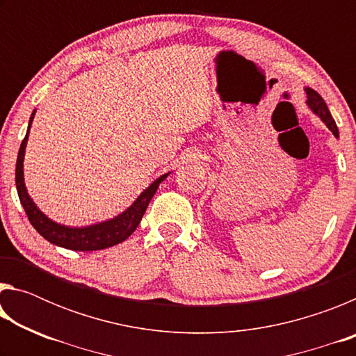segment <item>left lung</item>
Segmentation results:
<instances>
[{"instance_id":"left-lung-1","label":"left lung","mask_w":356,"mask_h":356,"mask_svg":"<svg viewBox=\"0 0 356 356\" xmlns=\"http://www.w3.org/2000/svg\"><path fill=\"white\" fill-rule=\"evenodd\" d=\"M305 91H306V95H308V100H306V105H308V106L311 108L312 113L317 114V116L322 119V122H323L325 125H327V127H328L331 131H333V135H334L336 138H339V130H337V125H336V122H334L333 116H331V113H330V110H328L327 104H325V100L321 97V95H318V92L314 91V89L305 88Z\"/></svg>"}]
</instances>
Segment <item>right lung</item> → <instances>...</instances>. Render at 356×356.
I'll return each instance as SVG.
<instances>
[{"mask_svg":"<svg viewBox=\"0 0 356 356\" xmlns=\"http://www.w3.org/2000/svg\"><path fill=\"white\" fill-rule=\"evenodd\" d=\"M34 114H35V110L33 111L31 118H29L26 136L23 138L22 141L19 156H17V166H15L17 193H19L20 202L23 209H25L29 222H31L35 231H38L45 240H48V242L56 246H63L65 250L97 251V250L110 248V246H114L120 242H124V240H127L131 234L135 232L138 225H140L143 215L146 212L149 202L154 197L159 185L163 182L170 172L163 174V176H160L156 180H154V182L136 197V201L131 204L125 212L114 216L111 220L97 222V225L84 226V227H70V226L58 225V222H55L42 213L38 209V206L34 204V201L29 197L28 190L25 186V177H23V160H25V149H26L29 129H31Z\"/></svg>","mask_w":356,"mask_h":356,"instance_id":"add662e5","label":"right lung"}]
</instances>
